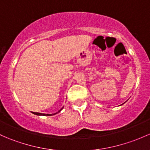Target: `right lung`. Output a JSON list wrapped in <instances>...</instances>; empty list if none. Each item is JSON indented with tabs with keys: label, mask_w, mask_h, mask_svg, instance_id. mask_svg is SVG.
<instances>
[{
	"label": "right lung",
	"mask_w": 150,
	"mask_h": 150,
	"mask_svg": "<svg viewBox=\"0 0 150 150\" xmlns=\"http://www.w3.org/2000/svg\"><path fill=\"white\" fill-rule=\"evenodd\" d=\"M63 108H64V107H62V108H61V109L59 110V111H58V112H57V113H52V114H46V113H37V112H32V113H34V114L37 115V116H52V115L57 114V113L60 112V111L62 110Z\"/></svg>",
	"instance_id": "right-lung-1"
}]
</instances>
